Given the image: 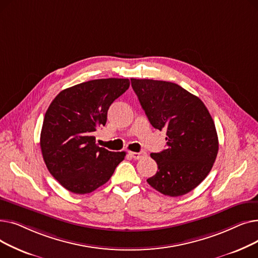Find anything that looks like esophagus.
Masks as SVG:
<instances>
[{
    "instance_id": "obj_1",
    "label": "esophagus",
    "mask_w": 258,
    "mask_h": 258,
    "mask_svg": "<svg viewBox=\"0 0 258 258\" xmlns=\"http://www.w3.org/2000/svg\"><path fill=\"white\" fill-rule=\"evenodd\" d=\"M128 155L132 157V158H134V159H136V160H139V159H141V158H143V157H145L146 156V153L145 152H140V153H135V152H128Z\"/></svg>"
}]
</instances>
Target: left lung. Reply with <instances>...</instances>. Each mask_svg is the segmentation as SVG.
Masks as SVG:
<instances>
[{"mask_svg":"<svg viewBox=\"0 0 258 258\" xmlns=\"http://www.w3.org/2000/svg\"><path fill=\"white\" fill-rule=\"evenodd\" d=\"M151 124L166 130L167 148L152 153L158 171L147 183L169 197L188 194L210 172L219 152L213 119L203 101L177 84L132 78Z\"/></svg>","mask_w":258,"mask_h":258,"instance_id":"left-lung-1","label":"left lung"}]
</instances>
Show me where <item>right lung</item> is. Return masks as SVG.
I'll return each instance as SVG.
<instances>
[{
    "mask_svg": "<svg viewBox=\"0 0 258 258\" xmlns=\"http://www.w3.org/2000/svg\"><path fill=\"white\" fill-rule=\"evenodd\" d=\"M130 88L126 78L94 79L62 90L45 114L40 150L54 179L76 195L105 184L125 152L96 144L94 133L106 123L110 105Z\"/></svg>",
    "mask_w": 258,
    "mask_h": 258,
    "instance_id": "1",
    "label": "right lung"
}]
</instances>
